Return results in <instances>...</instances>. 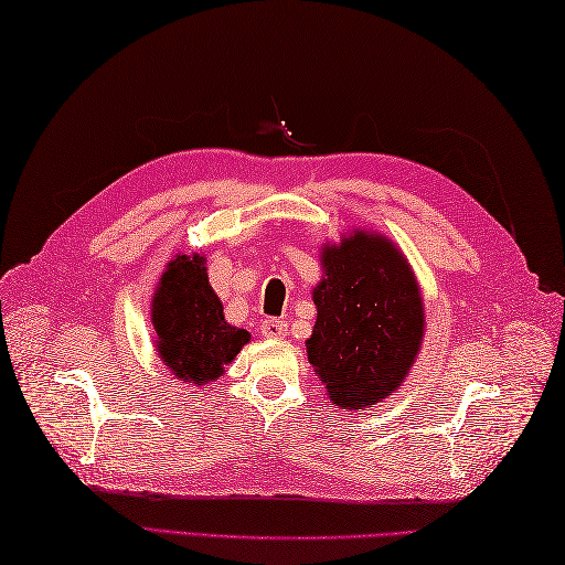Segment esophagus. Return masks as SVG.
I'll return each instance as SVG.
<instances>
[{
    "mask_svg": "<svg viewBox=\"0 0 565 565\" xmlns=\"http://www.w3.org/2000/svg\"><path fill=\"white\" fill-rule=\"evenodd\" d=\"M259 328L267 340H281V338H286V332H289V322L279 320V318H267V320H262Z\"/></svg>",
    "mask_w": 565,
    "mask_h": 565,
    "instance_id": "1",
    "label": "esophagus"
}]
</instances>
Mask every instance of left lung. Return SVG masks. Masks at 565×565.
<instances>
[{
    "mask_svg": "<svg viewBox=\"0 0 565 565\" xmlns=\"http://www.w3.org/2000/svg\"><path fill=\"white\" fill-rule=\"evenodd\" d=\"M316 326L308 362L332 405L366 411L411 374L425 340V301L403 249L376 231L342 233L320 245Z\"/></svg>",
    "mask_w": 565,
    "mask_h": 565,
    "instance_id": "1",
    "label": "left lung"
}]
</instances>
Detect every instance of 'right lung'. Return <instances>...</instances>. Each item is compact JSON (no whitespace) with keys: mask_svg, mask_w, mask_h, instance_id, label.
<instances>
[{"mask_svg":"<svg viewBox=\"0 0 565 565\" xmlns=\"http://www.w3.org/2000/svg\"><path fill=\"white\" fill-rule=\"evenodd\" d=\"M150 320L154 352L189 386L218 381L252 340L247 330L225 320L203 252H177L164 264L152 291Z\"/></svg>","mask_w":565,"mask_h":565,"instance_id":"1","label":"right lung"}]
</instances>
